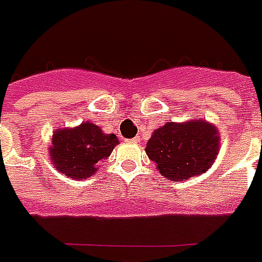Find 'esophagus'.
<instances>
[{
	"label": "esophagus",
	"mask_w": 262,
	"mask_h": 262,
	"mask_svg": "<svg viewBox=\"0 0 262 262\" xmlns=\"http://www.w3.org/2000/svg\"><path fill=\"white\" fill-rule=\"evenodd\" d=\"M128 142H131V144H138V142H140V138H138V137H135V138L128 140Z\"/></svg>",
	"instance_id": "obj_1"
}]
</instances>
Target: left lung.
Returning <instances> with one entry per match:
<instances>
[{
    "label": "left lung",
    "mask_w": 262,
    "mask_h": 262,
    "mask_svg": "<svg viewBox=\"0 0 262 262\" xmlns=\"http://www.w3.org/2000/svg\"><path fill=\"white\" fill-rule=\"evenodd\" d=\"M146 155L166 179L183 181L209 169L219 154L216 127L202 120L166 122L154 131Z\"/></svg>",
    "instance_id": "obj_1"
}]
</instances>
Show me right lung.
Returning a JSON list of instances; mask_svg holds the SVG:
<instances>
[{"mask_svg":"<svg viewBox=\"0 0 262 262\" xmlns=\"http://www.w3.org/2000/svg\"><path fill=\"white\" fill-rule=\"evenodd\" d=\"M117 144L114 134H104L97 125L83 122L70 129H57L49 154L55 168L63 175L87 179L97 172L96 164L110 157Z\"/></svg>","mask_w":262,"mask_h":262,"instance_id":"add662e5","label":"right lung"}]
</instances>
